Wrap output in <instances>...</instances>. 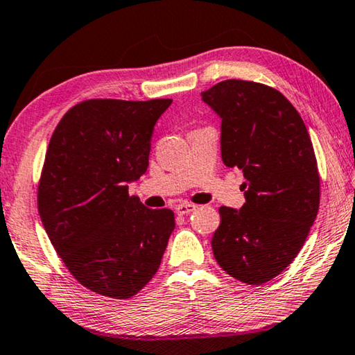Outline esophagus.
I'll use <instances>...</instances> for the list:
<instances>
[{"mask_svg": "<svg viewBox=\"0 0 355 355\" xmlns=\"http://www.w3.org/2000/svg\"><path fill=\"white\" fill-rule=\"evenodd\" d=\"M174 209H176L178 216H185V214H190V212L195 211L196 206L192 203H181V205H178Z\"/></svg>", "mask_w": 355, "mask_h": 355, "instance_id": "esophagus-1", "label": "esophagus"}]
</instances>
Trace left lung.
Returning <instances> with one entry per match:
<instances>
[{
	"label": "left lung",
	"instance_id": "obj_1",
	"mask_svg": "<svg viewBox=\"0 0 355 355\" xmlns=\"http://www.w3.org/2000/svg\"><path fill=\"white\" fill-rule=\"evenodd\" d=\"M201 96L222 119L223 163L246 179L243 208L219 209L212 252L234 279L260 286L292 263L318 216L313 143L297 109L272 87L228 79Z\"/></svg>",
	"mask_w": 355,
	"mask_h": 355
}]
</instances>
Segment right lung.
Here are the masks:
<instances>
[{"label": "right lung", "mask_w": 355, "mask_h": 355, "mask_svg": "<svg viewBox=\"0 0 355 355\" xmlns=\"http://www.w3.org/2000/svg\"><path fill=\"white\" fill-rule=\"evenodd\" d=\"M170 98H94L62 117L37 185V211L60 259L84 287L127 300L159 270L171 209H149L128 182L149 166L154 125Z\"/></svg>", "instance_id": "1"}]
</instances>
